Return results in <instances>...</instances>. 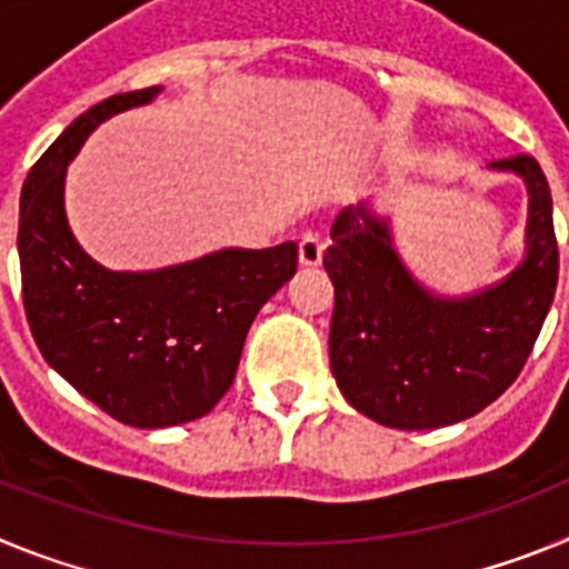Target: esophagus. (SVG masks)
Segmentation results:
<instances>
[{
	"instance_id": "1",
	"label": "esophagus",
	"mask_w": 569,
	"mask_h": 569,
	"mask_svg": "<svg viewBox=\"0 0 569 569\" xmlns=\"http://www.w3.org/2000/svg\"><path fill=\"white\" fill-rule=\"evenodd\" d=\"M321 253H325V241L319 233H305L299 241V261L305 268H313L319 264Z\"/></svg>"
}]
</instances>
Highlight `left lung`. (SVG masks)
Returning a JSON list of instances; mask_svg holds the SVG:
<instances>
[{"mask_svg": "<svg viewBox=\"0 0 569 569\" xmlns=\"http://www.w3.org/2000/svg\"><path fill=\"white\" fill-rule=\"evenodd\" d=\"M530 190L527 259L472 299H433L401 268L387 224L336 216L325 268L336 290L330 367L345 399L396 430L465 421L519 379L559 284L550 184L530 153L492 162Z\"/></svg>", "mask_w": 569, "mask_h": 569, "instance_id": "obj_1", "label": "left lung"}]
</instances>
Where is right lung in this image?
<instances>
[{
	"mask_svg": "<svg viewBox=\"0 0 569 569\" xmlns=\"http://www.w3.org/2000/svg\"><path fill=\"white\" fill-rule=\"evenodd\" d=\"M156 93L159 84L130 90L79 116L28 170L19 204L24 316L39 350L104 413L148 430L213 410L256 313L299 264L296 241L153 273H113L79 248L64 219V168L99 122Z\"/></svg>",
	"mask_w": 569,
	"mask_h": 569,
	"instance_id": "1",
	"label": "right lung"
}]
</instances>
